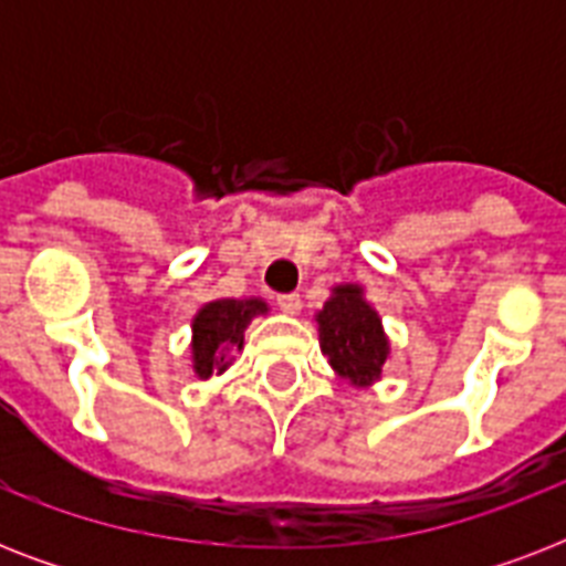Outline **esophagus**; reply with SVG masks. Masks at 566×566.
Here are the masks:
<instances>
[{"instance_id": "obj_1", "label": "esophagus", "mask_w": 566, "mask_h": 566, "mask_svg": "<svg viewBox=\"0 0 566 566\" xmlns=\"http://www.w3.org/2000/svg\"><path fill=\"white\" fill-rule=\"evenodd\" d=\"M275 305H279L284 314H300L302 308L300 293H279V296H275Z\"/></svg>"}]
</instances>
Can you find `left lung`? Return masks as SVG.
I'll list each match as a JSON object with an SVG mask.
<instances>
[{"label": "left lung", "mask_w": 566, "mask_h": 566, "mask_svg": "<svg viewBox=\"0 0 566 566\" xmlns=\"http://www.w3.org/2000/svg\"><path fill=\"white\" fill-rule=\"evenodd\" d=\"M319 346L337 376L364 387L381 376L387 361V337L381 319L364 300L358 284H340L317 314Z\"/></svg>", "instance_id": "left-lung-1"}]
</instances>
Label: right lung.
I'll use <instances>...</instances> for the list:
<instances>
[{
    "label": "right lung",
    "instance_id": "1",
    "mask_svg": "<svg viewBox=\"0 0 566 566\" xmlns=\"http://www.w3.org/2000/svg\"><path fill=\"white\" fill-rule=\"evenodd\" d=\"M255 314H266L261 300L208 302L193 317V373L208 378L229 367V353L243 346V332Z\"/></svg>",
    "mask_w": 566,
    "mask_h": 566
}]
</instances>
